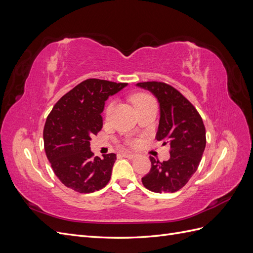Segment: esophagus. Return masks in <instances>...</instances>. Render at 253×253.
I'll return each instance as SVG.
<instances>
[{"instance_id": "obj_1", "label": "esophagus", "mask_w": 253, "mask_h": 253, "mask_svg": "<svg viewBox=\"0 0 253 253\" xmlns=\"http://www.w3.org/2000/svg\"><path fill=\"white\" fill-rule=\"evenodd\" d=\"M122 156L132 159V158H135L137 156V154H135V153H131V152H124L122 153Z\"/></svg>"}]
</instances>
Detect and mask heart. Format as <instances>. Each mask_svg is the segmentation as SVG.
Returning a JSON list of instances; mask_svg holds the SVG:
<instances>
[{"label": "heart", "mask_w": 253, "mask_h": 253, "mask_svg": "<svg viewBox=\"0 0 253 253\" xmlns=\"http://www.w3.org/2000/svg\"><path fill=\"white\" fill-rule=\"evenodd\" d=\"M153 101H154V99H153L150 95L144 94V93H138V94H136V95H134L132 97V102H133L136 110H138L139 108H141V106L148 104L150 102H153ZM112 108H113V103L112 102L106 105L105 115H109L111 113Z\"/></svg>", "instance_id": "b5f03b06"}]
</instances>
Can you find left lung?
Here are the masks:
<instances>
[{"mask_svg":"<svg viewBox=\"0 0 253 253\" xmlns=\"http://www.w3.org/2000/svg\"><path fill=\"white\" fill-rule=\"evenodd\" d=\"M159 102L160 119L156 139L170 144V159L160 163L150 156L151 170L143 186L155 193H173L181 189L200 166L206 148V128L201 115L186 97L169 84L140 82Z\"/></svg>","mask_w":253,"mask_h":253,"instance_id":"1","label":"left lung"}]
</instances>
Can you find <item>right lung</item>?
<instances>
[{
  "instance_id": "right-lung-1",
  "label": "right lung",
  "mask_w": 253,
  "mask_h": 253,
  "mask_svg": "<svg viewBox=\"0 0 253 253\" xmlns=\"http://www.w3.org/2000/svg\"><path fill=\"white\" fill-rule=\"evenodd\" d=\"M127 85L108 80H84L53 106L44 126V149L53 172L67 188L93 193L111 179L116 154L95 157L90 139L102 128L104 103Z\"/></svg>"
}]
</instances>
